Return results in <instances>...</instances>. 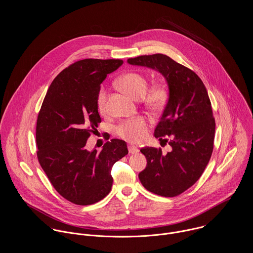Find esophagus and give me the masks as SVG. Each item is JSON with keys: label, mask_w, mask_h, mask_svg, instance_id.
<instances>
[{"label": "esophagus", "mask_w": 253, "mask_h": 253, "mask_svg": "<svg viewBox=\"0 0 253 253\" xmlns=\"http://www.w3.org/2000/svg\"><path fill=\"white\" fill-rule=\"evenodd\" d=\"M138 149L135 147V146H132V145H128V152L130 153V154H136V153H138Z\"/></svg>", "instance_id": "esophagus-1"}]
</instances>
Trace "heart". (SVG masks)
Masks as SVG:
<instances>
[{"label":"heart","instance_id":"heart-1","mask_svg":"<svg viewBox=\"0 0 253 253\" xmlns=\"http://www.w3.org/2000/svg\"><path fill=\"white\" fill-rule=\"evenodd\" d=\"M119 84L123 90L136 100H140L145 96V105L151 112H160L168 104L169 91L167 84L163 82L157 83L146 94L148 90V80L142 73H126L119 79ZM97 108L102 114L107 109V89L104 85L100 87L97 93ZM116 130L125 140L130 143H138L146 138L148 125L144 118L138 117L122 123L117 126Z\"/></svg>","mask_w":253,"mask_h":253}]
</instances>
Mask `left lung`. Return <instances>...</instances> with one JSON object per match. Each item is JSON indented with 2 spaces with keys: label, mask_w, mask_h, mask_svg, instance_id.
<instances>
[{
  "label": "left lung",
  "mask_w": 253,
  "mask_h": 253,
  "mask_svg": "<svg viewBox=\"0 0 253 253\" xmlns=\"http://www.w3.org/2000/svg\"><path fill=\"white\" fill-rule=\"evenodd\" d=\"M127 63L161 73L169 91L154 135L169 141L171 151L142 148L147 166L138 177L154 194L178 196L199 180L212 154L215 121L207 88L196 73L165 54L128 58Z\"/></svg>",
  "instance_id": "obj_1"
}]
</instances>
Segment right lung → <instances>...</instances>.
<instances>
[{
  "instance_id": "1",
  "label": "right lung",
  "mask_w": 253,
  "mask_h": 253,
  "mask_svg": "<svg viewBox=\"0 0 253 253\" xmlns=\"http://www.w3.org/2000/svg\"><path fill=\"white\" fill-rule=\"evenodd\" d=\"M120 59H83L57 75L38 115V160L54 189L66 200L88 206L111 191L112 167L128 151L121 139L107 141L100 152L85 149L101 118L97 93Z\"/></svg>"
}]
</instances>
